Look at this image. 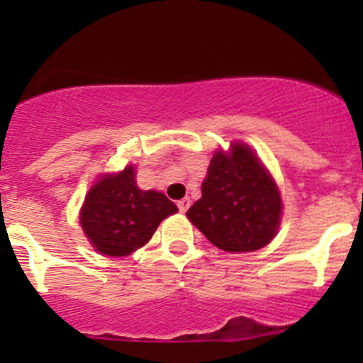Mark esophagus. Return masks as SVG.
<instances>
[{"mask_svg":"<svg viewBox=\"0 0 363 363\" xmlns=\"http://www.w3.org/2000/svg\"><path fill=\"white\" fill-rule=\"evenodd\" d=\"M189 207H191V198H184V200L178 201V209L182 211V213H185Z\"/></svg>","mask_w":363,"mask_h":363,"instance_id":"obj_1","label":"esophagus"}]
</instances>
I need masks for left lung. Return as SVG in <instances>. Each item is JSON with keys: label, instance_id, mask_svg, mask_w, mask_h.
<instances>
[{"label": "left lung", "instance_id": "obj_1", "mask_svg": "<svg viewBox=\"0 0 363 363\" xmlns=\"http://www.w3.org/2000/svg\"><path fill=\"white\" fill-rule=\"evenodd\" d=\"M187 218L221 251H258L280 227V191L255 150L234 142L229 152H214Z\"/></svg>", "mask_w": 363, "mask_h": 363}]
</instances>
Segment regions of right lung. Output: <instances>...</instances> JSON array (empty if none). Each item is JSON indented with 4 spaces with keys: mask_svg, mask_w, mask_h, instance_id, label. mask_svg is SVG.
I'll return each mask as SVG.
<instances>
[{
    "mask_svg": "<svg viewBox=\"0 0 363 363\" xmlns=\"http://www.w3.org/2000/svg\"><path fill=\"white\" fill-rule=\"evenodd\" d=\"M134 167L118 174H104L86 192L79 223L96 251L105 256H127L145 245L154 230L178 207L158 191L136 185Z\"/></svg>",
    "mask_w": 363,
    "mask_h": 363,
    "instance_id": "obj_1",
    "label": "right lung"
}]
</instances>
